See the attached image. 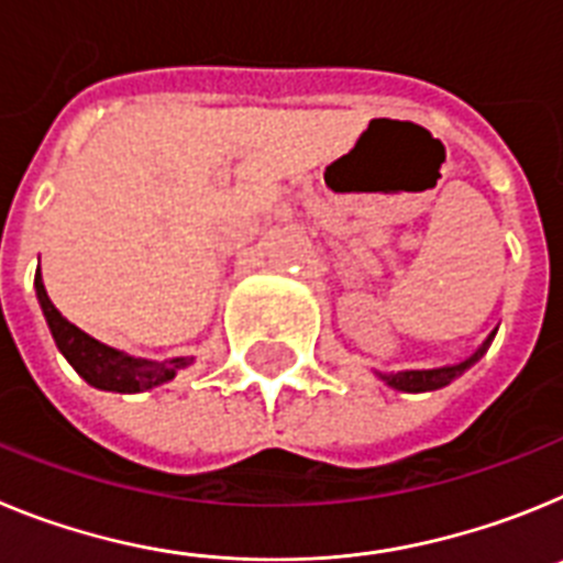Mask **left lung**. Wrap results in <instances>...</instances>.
Returning a JSON list of instances; mask_svg holds the SVG:
<instances>
[{
  "instance_id": "1",
  "label": "left lung",
  "mask_w": 563,
  "mask_h": 563,
  "mask_svg": "<svg viewBox=\"0 0 563 563\" xmlns=\"http://www.w3.org/2000/svg\"><path fill=\"white\" fill-rule=\"evenodd\" d=\"M499 330V327H496ZM496 330L490 332V335L482 341L479 350L474 352V355H467L465 361L460 363H451V366H437V369H406V372H375L377 377H380L386 386H391V389L397 391H409V395H420V391H434V389H442V386H449V383H454L456 377L465 375L471 366H474L476 361H479L482 355L487 352V346L494 343L496 338Z\"/></svg>"
}]
</instances>
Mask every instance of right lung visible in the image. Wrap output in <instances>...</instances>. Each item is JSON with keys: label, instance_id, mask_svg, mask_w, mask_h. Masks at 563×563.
<instances>
[{"label": "right lung", "instance_id": "right-lung-1", "mask_svg": "<svg viewBox=\"0 0 563 563\" xmlns=\"http://www.w3.org/2000/svg\"><path fill=\"white\" fill-rule=\"evenodd\" d=\"M36 296L42 305L47 327L53 332L58 352L67 357V363L89 386L103 391H121V395H134V391H148L154 386L174 380L177 372L191 366L194 357H172V361H148V357H134L129 352L114 350L107 343L96 341L76 324H69L67 318L56 310L44 290L42 271H36Z\"/></svg>", "mask_w": 563, "mask_h": 563}]
</instances>
